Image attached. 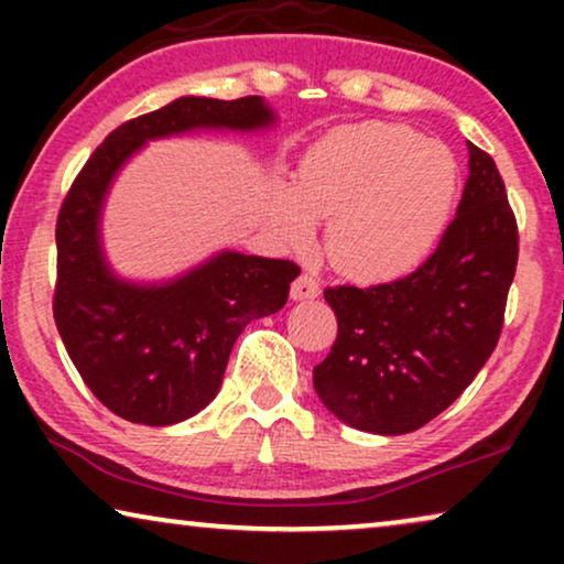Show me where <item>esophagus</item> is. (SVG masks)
<instances>
[{
  "label": "esophagus",
  "instance_id": "obj_1",
  "mask_svg": "<svg viewBox=\"0 0 564 564\" xmlns=\"http://www.w3.org/2000/svg\"><path fill=\"white\" fill-rule=\"evenodd\" d=\"M318 295H321V288L313 274H300L290 288V297L300 300V303H303V300H315Z\"/></svg>",
  "mask_w": 564,
  "mask_h": 564
}]
</instances>
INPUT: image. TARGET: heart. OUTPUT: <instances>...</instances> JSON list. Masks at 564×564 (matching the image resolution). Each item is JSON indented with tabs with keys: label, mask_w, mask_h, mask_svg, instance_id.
<instances>
[{
	"label": "heart",
	"mask_w": 564,
	"mask_h": 564,
	"mask_svg": "<svg viewBox=\"0 0 564 564\" xmlns=\"http://www.w3.org/2000/svg\"><path fill=\"white\" fill-rule=\"evenodd\" d=\"M457 197V164L411 128L367 122L328 135L280 195V228L305 249L330 218L328 251L365 280L403 276L434 251Z\"/></svg>",
	"instance_id": "obj_1"
}]
</instances>
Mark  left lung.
<instances>
[{
    "instance_id": "left-lung-1",
    "label": "left lung",
    "mask_w": 564,
    "mask_h": 564,
    "mask_svg": "<svg viewBox=\"0 0 564 564\" xmlns=\"http://www.w3.org/2000/svg\"><path fill=\"white\" fill-rule=\"evenodd\" d=\"M467 151L457 215L415 272L323 292L338 334L313 388L346 426L411 434L446 411L496 349L519 230L496 161L473 143Z\"/></svg>"
}]
</instances>
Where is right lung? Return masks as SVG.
I'll use <instances>...</instances> for the list:
<instances>
[{
  "label": "right lung",
  "mask_w": 564,
  "mask_h": 564,
  "mask_svg": "<svg viewBox=\"0 0 564 564\" xmlns=\"http://www.w3.org/2000/svg\"><path fill=\"white\" fill-rule=\"evenodd\" d=\"M274 122L261 97H180L112 130L68 189L56 223L53 318L82 380L120 419L172 426L203 411L218 395L236 338L282 311L300 269L226 249L172 280H126L102 243L112 182L149 141L197 130L259 133Z\"/></svg>",
  "instance_id": "obj_1"
}]
</instances>
